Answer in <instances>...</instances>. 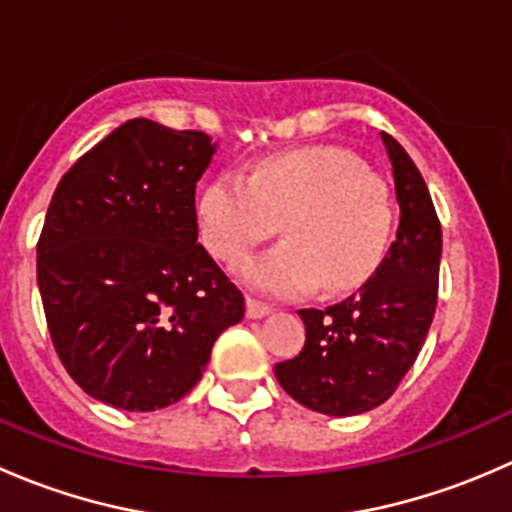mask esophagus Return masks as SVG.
Masks as SVG:
<instances>
[{
	"label": "esophagus",
	"instance_id": "34e87169",
	"mask_svg": "<svg viewBox=\"0 0 512 512\" xmlns=\"http://www.w3.org/2000/svg\"><path fill=\"white\" fill-rule=\"evenodd\" d=\"M247 317L250 319H260V317H265V314H270L272 312V307L270 304H265V302H260V299H255V297H247Z\"/></svg>",
	"mask_w": 512,
	"mask_h": 512
}]
</instances>
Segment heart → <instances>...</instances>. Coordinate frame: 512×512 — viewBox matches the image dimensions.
Returning a JSON list of instances; mask_svg holds the SVG:
<instances>
[{
	"label": "heart",
	"mask_w": 512,
	"mask_h": 512,
	"mask_svg": "<svg viewBox=\"0 0 512 512\" xmlns=\"http://www.w3.org/2000/svg\"><path fill=\"white\" fill-rule=\"evenodd\" d=\"M200 235L230 267L242 265L282 223L285 242L242 267L260 292H349L364 285L384 257L394 225L389 185L356 153L312 146L270 156L247 180L223 173L198 203Z\"/></svg>",
	"instance_id": "1"
}]
</instances>
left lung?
<instances>
[{
    "label": "left lung",
    "mask_w": 512,
    "mask_h": 512,
    "mask_svg": "<svg viewBox=\"0 0 512 512\" xmlns=\"http://www.w3.org/2000/svg\"><path fill=\"white\" fill-rule=\"evenodd\" d=\"M381 138L401 208L396 240L352 297L327 309H299L302 352L275 364L282 389L327 416L384 404L414 366L436 312L441 223L414 160L394 136Z\"/></svg>",
    "instance_id": "obj_1"
}]
</instances>
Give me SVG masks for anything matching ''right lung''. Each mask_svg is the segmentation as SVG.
Masks as SVG:
<instances>
[{
  "instance_id": "right-lung-1",
  "label": "right lung",
  "mask_w": 512,
  "mask_h": 512,
  "mask_svg": "<svg viewBox=\"0 0 512 512\" xmlns=\"http://www.w3.org/2000/svg\"><path fill=\"white\" fill-rule=\"evenodd\" d=\"M203 131L133 118L59 180L36 242V280L61 364L123 411L183 399L245 297L198 242Z\"/></svg>"
}]
</instances>
